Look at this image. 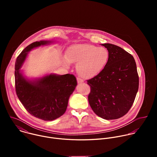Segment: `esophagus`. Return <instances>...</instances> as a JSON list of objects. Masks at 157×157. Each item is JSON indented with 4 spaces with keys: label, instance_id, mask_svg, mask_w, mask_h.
Instances as JSON below:
<instances>
[{
    "label": "esophagus",
    "instance_id": "34e87169",
    "mask_svg": "<svg viewBox=\"0 0 157 157\" xmlns=\"http://www.w3.org/2000/svg\"><path fill=\"white\" fill-rule=\"evenodd\" d=\"M77 82H78V83L81 84V83L84 82V80L81 79V78H77Z\"/></svg>",
    "mask_w": 157,
    "mask_h": 157
}]
</instances>
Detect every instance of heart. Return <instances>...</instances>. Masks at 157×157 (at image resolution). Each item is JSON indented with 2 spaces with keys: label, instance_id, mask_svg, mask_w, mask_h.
Returning <instances> with one entry per match:
<instances>
[{
  "label": "heart",
  "instance_id": "heart-1",
  "mask_svg": "<svg viewBox=\"0 0 157 157\" xmlns=\"http://www.w3.org/2000/svg\"><path fill=\"white\" fill-rule=\"evenodd\" d=\"M109 60V53L105 48L76 44L67 50L64 63L66 66L77 63L78 73L82 78H92L104 70Z\"/></svg>",
  "mask_w": 157,
  "mask_h": 157
}]
</instances>
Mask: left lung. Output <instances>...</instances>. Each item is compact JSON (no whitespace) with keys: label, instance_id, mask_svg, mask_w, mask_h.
<instances>
[{"label":"left lung","instance_id":"8db88e82","mask_svg":"<svg viewBox=\"0 0 157 157\" xmlns=\"http://www.w3.org/2000/svg\"><path fill=\"white\" fill-rule=\"evenodd\" d=\"M109 53L104 70L87 81L91 87L89 105L99 117L113 120L125 115L131 108L139 89V78L133 57L122 48L102 44Z\"/></svg>","mask_w":157,"mask_h":157}]
</instances>
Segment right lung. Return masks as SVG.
<instances>
[{"mask_svg": "<svg viewBox=\"0 0 157 157\" xmlns=\"http://www.w3.org/2000/svg\"><path fill=\"white\" fill-rule=\"evenodd\" d=\"M49 41L29 44L17 57L15 64V91L20 101L33 116L43 121H53L64 114L70 96L77 85L73 75L50 74L35 81L22 76L20 68L32 49L49 44Z\"/></svg>", "mask_w": 157, "mask_h": 157, "instance_id": "add662e5", "label": "right lung"}]
</instances>
